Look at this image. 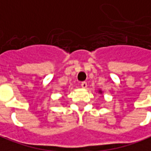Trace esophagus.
<instances>
[{"label":"esophagus","mask_w":151,"mask_h":151,"mask_svg":"<svg viewBox=\"0 0 151 151\" xmlns=\"http://www.w3.org/2000/svg\"><path fill=\"white\" fill-rule=\"evenodd\" d=\"M81 86H82V88H87V86H88L87 82H82V83H81Z\"/></svg>","instance_id":"esophagus-1"}]
</instances>
